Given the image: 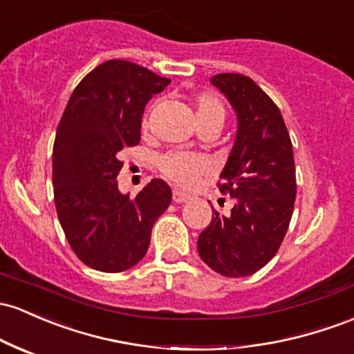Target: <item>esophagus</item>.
<instances>
[{
    "mask_svg": "<svg viewBox=\"0 0 354 354\" xmlns=\"http://www.w3.org/2000/svg\"><path fill=\"white\" fill-rule=\"evenodd\" d=\"M188 200H189V195H186V193L178 192V189H174V192H173V201H174V203H186Z\"/></svg>",
    "mask_w": 354,
    "mask_h": 354,
    "instance_id": "obj_1",
    "label": "esophagus"
}]
</instances>
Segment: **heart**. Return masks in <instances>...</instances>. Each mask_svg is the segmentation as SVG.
Instances as JSON below:
<instances>
[{"label": "heart", "mask_w": 354, "mask_h": 354, "mask_svg": "<svg viewBox=\"0 0 354 354\" xmlns=\"http://www.w3.org/2000/svg\"><path fill=\"white\" fill-rule=\"evenodd\" d=\"M193 109H195V119L198 126L203 124L216 122L223 124L225 120V107L220 102L216 95L209 94V92H200L193 97L192 100ZM154 111V106L149 107V114ZM149 114L142 120V126L149 124ZM209 169L208 161L205 158L198 156V154L189 153H169L166 156L159 159V171L162 176L168 178L174 185L181 186V188H189L196 183V180L203 174H207Z\"/></svg>", "instance_id": "obj_1"}]
</instances>
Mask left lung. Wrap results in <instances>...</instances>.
<instances>
[{
    "label": "left lung",
    "mask_w": 354,
    "mask_h": 354,
    "mask_svg": "<svg viewBox=\"0 0 354 354\" xmlns=\"http://www.w3.org/2000/svg\"><path fill=\"white\" fill-rule=\"evenodd\" d=\"M239 118V133L220 174L221 195L234 198L230 215L215 209L198 236L203 262L225 277H247L277 254L294 212L296 166L281 111L250 77L212 79Z\"/></svg>",
    "instance_id": "1"
}]
</instances>
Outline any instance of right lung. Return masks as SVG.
<instances>
[{"mask_svg": "<svg viewBox=\"0 0 354 354\" xmlns=\"http://www.w3.org/2000/svg\"><path fill=\"white\" fill-rule=\"evenodd\" d=\"M171 82L127 60H107L73 88L53 142V200L68 245L91 269L122 272L146 255L171 203L154 178L129 200L118 188L119 151L141 141L146 104Z\"/></svg>", "mask_w": 354, "mask_h": 354, "instance_id": "add662e5", "label": "right lung"}]
</instances>
